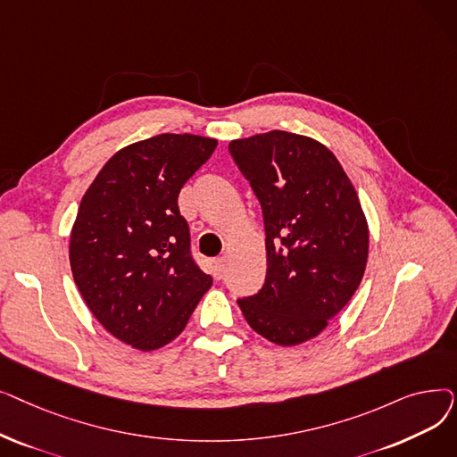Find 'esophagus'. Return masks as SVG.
<instances>
[{
	"label": "esophagus",
	"mask_w": 457,
	"mask_h": 457,
	"mask_svg": "<svg viewBox=\"0 0 457 457\" xmlns=\"http://www.w3.org/2000/svg\"><path fill=\"white\" fill-rule=\"evenodd\" d=\"M224 269H226V259H224V257L214 259V276H216V278H222Z\"/></svg>",
	"instance_id": "esophagus-1"
}]
</instances>
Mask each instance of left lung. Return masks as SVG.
Wrapping results in <instances>:
<instances>
[{
    "label": "left lung",
    "instance_id": "left-lung-1",
    "mask_svg": "<svg viewBox=\"0 0 457 457\" xmlns=\"http://www.w3.org/2000/svg\"><path fill=\"white\" fill-rule=\"evenodd\" d=\"M262 207L267 278L237 300L250 328L279 346L317 337L363 279L369 222L357 192L322 142L269 131L229 142Z\"/></svg>",
    "mask_w": 457,
    "mask_h": 457
}]
</instances>
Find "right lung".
Segmentation results:
<instances>
[{"label": "right lung", "mask_w": 457, "mask_h": 457, "mask_svg": "<svg viewBox=\"0 0 457 457\" xmlns=\"http://www.w3.org/2000/svg\"><path fill=\"white\" fill-rule=\"evenodd\" d=\"M216 144L190 133L133 142L81 198L70 233L71 274L96 320L137 350L174 341L212 285L190 257L178 196Z\"/></svg>", "instance_id": "add662e5"}]
</instances>
